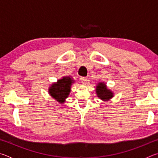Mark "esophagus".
Returning <instances> with one entry per match:
<instances>
[{"mask_svg":"<svg viewBox=\"0 0 158 158\" xmlns=\"http://www.w3.org/2000/svg\"><path fill=\"white\" fill-rule=\"evenodd\" d=\"M81 79V81L84 84H87L88 80H87V78H86V77H81V79Z\"/></svg>","mask_w":158,"mask_h":158,"instance_id":"obj_1","label":"esophagus"}]
</instances>
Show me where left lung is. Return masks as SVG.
I'll list each match as a JSON object with an SVG mask.
<instances>
[{
  "instance_id": "8db88e82",
  "label": "left lung",
  "mask_w": 158,
  "mask_h": 158,
  "mask_svg": "<svg viewBox=\"0 0 158 158\" xmlns=\"http://www.w3.org/2000/svg\"><path fill=\"white\" fill-rule=\"evenodd\" d=\"M96 93L101 100H107L113 97V93L106 89V86L104 83H99L96 87Z\"/></svg>"
}]
</instances>
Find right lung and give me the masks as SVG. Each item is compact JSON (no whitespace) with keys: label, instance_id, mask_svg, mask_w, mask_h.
<instances>
[{"label":"right lung","instance_id":"obj_1","mask_svg":"<svg viewBox=\"0 0 158 158\" xmlns=\"http://www.w3.org/2000/svg\"><path fill=\"white\" fill-rule=\"evenodd\" d=\"M73 82V80L70 77H63L58 80L57 83L52 84L49 90V94L58 102H64L65 99L68 97L70 92V86Z\"/></svg>","mask_w":158,"mask_h":158}]
</instances>
